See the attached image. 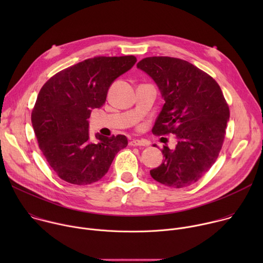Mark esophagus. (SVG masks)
Returning a JSON list of instances; mask_svg holds the SVG:
<instances>
[{
	"label": "esophagus",
	"instance_id": "esophagus-1",
	"mask_svg": "<svg viewBox=\"0 0 263 263\" xmlns=\"http://www.w3.org/2000/svg\"><path fill=\"white\" fill-rule=\"evenodd\" d=\"M129 144L132 146H137V145H147V143L146 142H144V141H142V140H139V139H132V140H130L129 141Z\"/></svg>",
	"mask_w": 263,
	"mask_h": 263
}]
</instances>
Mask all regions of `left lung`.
Returning <instances> with one entry per match:
<instances>
[{
  "instance_id": "obj_1",
  "label": "left lung",
  "mask_w": 263,
  "mask_h": 263,
  "mask_svg": "<svg viewBox=\"0 0 263 263\" xmlns=\"http://www.w3.org/2000/svg\"><path fill=\"white\" fill-rule=\"evenodd\" d=\"M158 85L164 105L153 134H175L177 145H164V161L149 171L157 182L183 189L199 181L214 164L226 135L229 106L217 82L189 61L167 56L137 63Z\"/></svg>"
}]
</instances>
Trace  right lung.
I'll use <instances>...</instances> for the list:
<instances>
[{
  "label": "right lung",
  "instance_id": "obj_1",
  "mask_svg": "<svg viewBox=\"0 0 263 263\" xmlns=\"http://www.w3.org/2000/svg\"><path fill=\"white\" fill-rule=\"evenodd\" d=\"M136 62L133 55L98 56L60 70L42 87L31 114L40 148L56 175L76 185L97 182L108 172L118 152L128 144L125 135L88 132L91 109L106 101L108 89Z\"/></svg>",
  "mask_w": 263,
  "mask_h": 263
}]
</instances>
